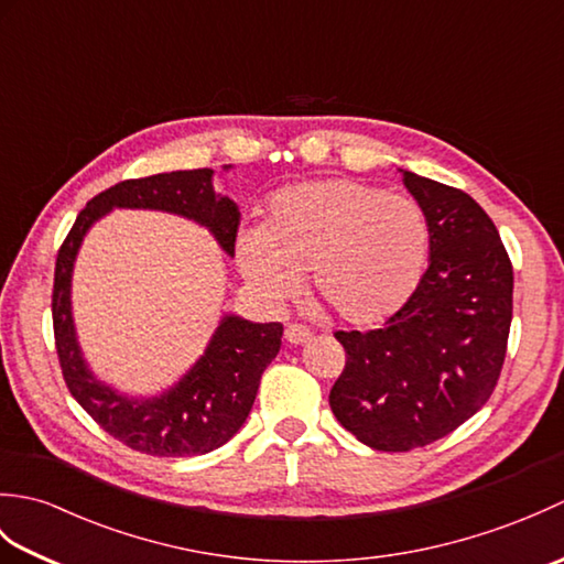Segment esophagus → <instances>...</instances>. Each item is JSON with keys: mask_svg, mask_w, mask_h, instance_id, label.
Segmentation results:
<instances>
[{"mask_svg": "<svg viewBox=\"0 0 564 564\" xmlns=\"http://www.w3.org/2000/svg\"><path fill=\"white\" fill-rule=\"evenodd\" d=\"M313 339V332H310L305 325H289L285 327V341L289 344H305Z\"/></svg>", "mask_w": 564, "mask_h": 564, "instance_id": "obj_1", "label": "esophagus"}]
</instances>
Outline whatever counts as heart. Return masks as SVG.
<instances>
[{
  "instance_id": "obj_1",
  "label": "heart",
  "mask_w": 564,
  "mask_h": 564,
  "mask_svg": "<svg viewBox=\"0 0 564 564\" xmlns=\"http://www.w3.org/2000/svg\"><path fill=\"white\" fill-rule=\"evenodd\" d=\"M429 242L424 210L412 198L325 178L279 191L267 225L239 232L235 257L263 303L295 301L313 273L322 305L344 325L376 327L410 303Z\"/></svg>"
}]
</instances>
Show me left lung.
<instances>
[{
	"label": "left lung",
	"instance_id": "obj_1",
	"mask_svg": "<svg viewBox=\"0 0 564 564\" xmlns=\"http://www.w3.org/2000/svg\"><path fill=\"white\" fill-rule=\"evenodd\" d=\"M429 223V269L380 329L337 332L346 351L329 406L388 453L429 446L467 422L505 366L513 269L492 218L460 188L402 172Z\"/></svg>",
	"mask_w": 564,
	"mask_h": 564
}]
</instances>
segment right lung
I'll list each match as a JSON object with an SVG mask.
<instances>
[{
  "instance_id": "add662e5",
  "label": "right lung",
  "mask_w": 564,
  "mask_h": 564,
  "mask_svg": "<svg viewBox=\"0 0 564 564\" xmlns=\"http://www.w3.org/2000/svg\"><path fill=\"white\" fill-rule=\"evenodd\" d=\"M213 170H188L126 178L94 196L84 208L55 261L53 329L55 349L67 390L82 410L128 448L186 458L203 455L230 441L254 404L261 373L281 349L283 325L223 317L196 366L160 398L133 400L91 376L79 351L69 307L72 267L89 227L113 208H150L184 215L206 225L218 245L235 257L239 210L235 200L213 191Z\"/></svg>"
}]
</instances>
